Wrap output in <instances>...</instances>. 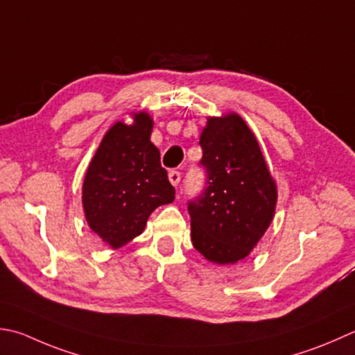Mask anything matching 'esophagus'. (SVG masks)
<instances>
[{
    "label": "esophagus",
    "instance_id": "1",
    "mask_svg": "<svg viewBox=\"0 0 355 355\" xmlns=\"http://www.w3.org/2000/svg\"><path fill=\"white\" fill-rule=\"evenodd\" d=\"M180 180H182V175H180L178 171H171L169 172V182L172 183V186H178Z\"/></svg>",
    "mask_w": 355,
    "mask_h": 355
}]
</instances>
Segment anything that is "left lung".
Wrapping results in <instances>:
<instances>
[{"label": "left lung", "instance_id": "1", "mask_svg": "<svg viewBox=\"0 0 355 355\" xmlns=\"http://www.w3.org/2000/svg\"><path fill=\"white\" fill-rule=\"evenodd\" d=\"M200 146L207 182L187 207L192 245L215 265H234L251 254L272 223L277 184L239 114L207 118Z\"/></svg>", "mask_w": 355, "mask_h": 355}]
</instances>
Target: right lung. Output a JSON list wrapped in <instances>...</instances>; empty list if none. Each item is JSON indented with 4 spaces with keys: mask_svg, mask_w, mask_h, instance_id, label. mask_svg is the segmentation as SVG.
<instances>
[{
    "mask_svg": "<svg viewBox=\"0 0 355 355\" xmlns=\"http://www.w3.org/2000/svg\"><path fill=\"white\" fill-rule=\"evenodd\" d=\"M132 118V124L116 121L104 134L83 182L87 225L114 249L138 237L149 215L175 198L150 141L154 121L148 112Z\"/></svg>",
    "mask_w": 355,
    "mask_h": 355,
    "instance_id": "1",
    "label": "right lung"
}]
</instances>
